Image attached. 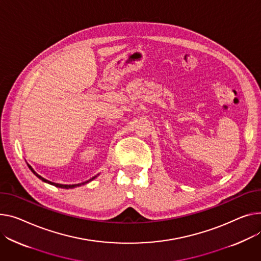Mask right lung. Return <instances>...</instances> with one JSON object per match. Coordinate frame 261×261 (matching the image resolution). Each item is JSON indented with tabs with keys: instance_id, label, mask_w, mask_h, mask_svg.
Instances as JSON below:
<instances>
[{
	"instance_id": "1",
	"label": "right lung",
	"mask_w": 261,
	"mask_h": 261,
	"mask_svg": "<svg viewBox=\"0 0 261 261\" xmlns=\"http://www.w3.org/2000/svg\"><path fill=\"white\" fill-rule=\"evenodd\" d=\"M28 167H29V169L32 171V173L34 175H37L40 179H42L43 181H45V182H47V184H50V185H54V186H56V187H58V188H62V189H72V188H75V187H79V186H82V185H84V184H86V182H89L90 180H92V179H94L95 178V176L94 177H92L90 180H87L86 182H83V184H76V185H61V184H56V182H52V181H49V180H47V179H45V178H43L41 175H39L38 173L34 171L29 165H28Z\"/></svg>"
}]
</instances>
